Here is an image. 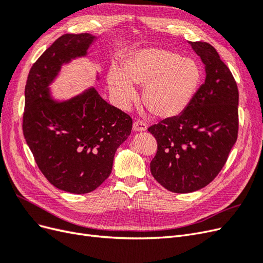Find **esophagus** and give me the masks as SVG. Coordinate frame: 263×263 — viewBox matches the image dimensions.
<instances>
[{"mask_svg":"<svg viewBox=\"0 0 263 263\" xmlns=\"http://www.w3.org/2000/svg\"><path fill=\"white\" fill-rule=\"evenodd\" d=\"M147 124L145 122L139 121V119L133 124V129L135 132H145L147 129Z\"/></svg>","mask_w":263,"mask_h":263,"instance_id":"34e87169","label":"esophagus"}]
</instances>
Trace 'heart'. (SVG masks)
Listing matches in <instances>:
<instances>
[{"label":"heart","mask_w":263,"mask_h":263,"mask_svg":"<svg viewBox=\"0 0 263 263\" xmlns=\"http://www.w3.org/2000/svg\"><path fill=\"white\" fill-rule=\"evenodd\" d=\"M109 90L123 104L136 98L135 84L145 85L142 101L154 115L173 118L193 101L202 81V69L191 58L164 48H142L124 62L123 72L109 71Z\"/></svg>","instance_id":"b5f03b06"}]
</instances>
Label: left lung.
<instances>
[{
    "instance_id": "1",
    "label": "left lung",
    "mask_w": 263,
    "mask_h": 263,
    "mask_svg": "<svg viewBox=\"0 0 263 263\" xmlns=\"http://www.w3.org/2000/svg\"><path fill=\"white\" fill-rule=\"evenodd\" d=\"M190 44L205 65V82L181 115L148 128L158 144L150 162L151 174L174 193L194 192L217 177L239 126V93L230 70L212 45Z\"/></svg>"
}]
</instances>
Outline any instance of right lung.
<instances>
[{
	"label": "right lung",
	"instance_id": "1",
	"mask_svg": "<svg viewBox=\"0 0 263 263\" xmlns=\"http://www.w3.org/2000/svg\"><path fill=\"white\" fill-rule=\"evenodd\" d=\"M94 39L87 33L59 37L30 68L25 86L24 137L45 178L74 194L92 192L109 177L116 149L133 125L94 87L66 102L49 97L61 66L85 55Z\"/></svg>",
	"mask_w": 263,
	"mask_h": 263
}]
</instances>
